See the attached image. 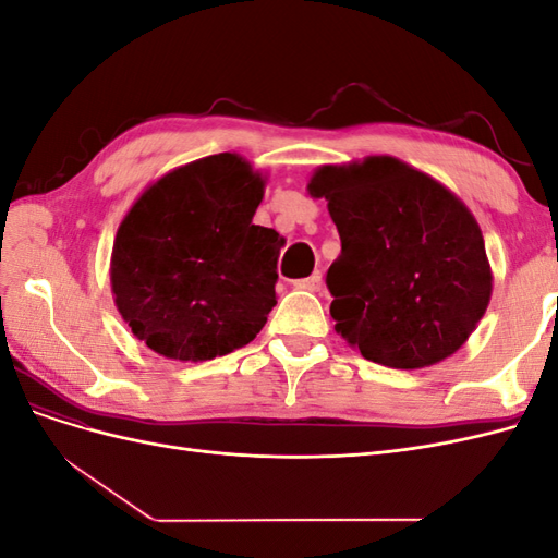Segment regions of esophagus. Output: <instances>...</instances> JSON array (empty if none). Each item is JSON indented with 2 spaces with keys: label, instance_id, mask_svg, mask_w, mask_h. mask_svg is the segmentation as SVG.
I'll use <instances>...</instances> for the list:
<instances>
[{
  "label": "esophagus",
  "instance_id": "34e87169",
  "mask_svg": "<svg viewBox=\"0 0 558 558\" xmlns=\"http://www.w3.org/2000/svg\"><path fill=\"white\" fill-rule=\"evenodd\" d=\"M295 289H302V291H320V275H312V277H305V279H298L293 281Z\"/></svg>",
  "mask_w": 558,
  "mask_h": 558
}]
</instances>
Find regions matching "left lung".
Returning <instances> with one entry per match:
<instances>
[{
    "mask_svg": "<svg viewBox=\"0 0 558 558\" xmlns=\"http://www.w3.org/2000/svg\"><path fill=\"white\" fill-rule=\"evenodd\" d=\"M307 193L326 197L342 240L326 281L349 347L386 367L418 369L468 342L494 275L459 195L393 156L318 167Z\"/></svg>",
    "mask_w": 558,
    "mask_h": 558,
    "instance_id": "left-lung-1",
    "label": "left lung"
}]
</instances>
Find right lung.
<instances>
[{"instance_id": "obj_1", "label": "right lung", "mask_w": 558, "mask_h": 558, "mask_svg": "<svg viewBox=\"0 0 558 558\" xmlns=\"http://www.w3.org/2000/svg\"><path fill=\"white\" fill-rule=\"evenodd\" d=\"M265 181L238 154L162 174L118 226L111 293L148 349L172 361H211L248 344L277 305L283 238L253 226Z\"/></svg>"}]
</instances>
